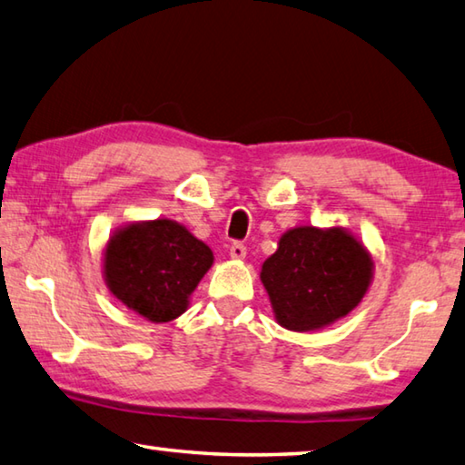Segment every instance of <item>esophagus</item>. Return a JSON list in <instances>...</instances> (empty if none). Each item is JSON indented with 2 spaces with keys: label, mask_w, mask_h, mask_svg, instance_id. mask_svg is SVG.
<instances>
[{
  "label": "esophagus",
  "mask_w": 465,
  "mask_h": 465,
  "mask_svg": "<svg viewBox=\"0 0 465 465\" xmlns=\"http://www.w3.org/2000/svg\"><path fill=\"white\" fill-rule=\"evenodd\" d=\"M230 256L233 260H243V258H246V246H243L242 242H233L232 248H230Z\"/></svg>",
  "instance_id": "1"
}]
</instances>
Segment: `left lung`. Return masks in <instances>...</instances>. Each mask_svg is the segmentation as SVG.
I'll return each mask as SVG.
<instances>
[{
	"label": "left lung",
	"mask_w": 465,
	"mask_h": 465,
	"mask_svg": "<svg viewBox=\"0 0 465 465\" xmlns=\"http://www.w3.org/2000/svg\"><path fill=\"white\" fill-rule=\"evenodd\" d=\"M374 262L364 243L343 230L292 227L262 264L260 281L278 325L315 331L356 309L370 289Z\"/></svg>",
	"instance_id": "1"
}]
</instances>
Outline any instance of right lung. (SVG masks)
<instances>
[{
    "mask_svg": "<svg viewBox=\"0 0 465 465\" xmlns=\"http://www.w3.org/2000/svg\"><path fill=\"white\" fill-rule=\"evenodd\" d=\"M213 264V252L173 219L134 222L109 238L104 278L109 292L152 323H168L189 307Z\"/></svg>",
    "mask_w": 465,
    "mask_h": 465,
    "instance_id": "1",
    "label": "right lung"
}]
</instances>
